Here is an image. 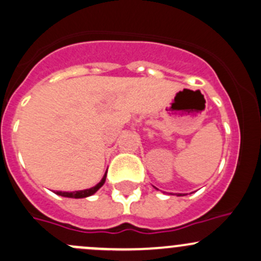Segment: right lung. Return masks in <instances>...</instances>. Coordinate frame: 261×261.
<instances>
[{
  "instance_id": "right-lung-1",
  "label": "right lung",
  "mask_w": 261,
  "mask_h": 261,
  "mask_svg": "<svg viewBox=\"0 0 261 261\" xmlns=\"http://www.w3.org/2000/svg\"><path fill=\"white\" fill-rule=\"evenodd\" d=\"M105 180H106V174L103 175L102 180L100 181V182L97 184V185L94 186V188L91 189H86V190H81V191H72V193H62V191H57V195H61V196H65V197H75V199H81V197H87L90 195H92V194H95L96 191L98 190V189L101 188V186L105 184Z\"/></svg>"
}]
</instances>
